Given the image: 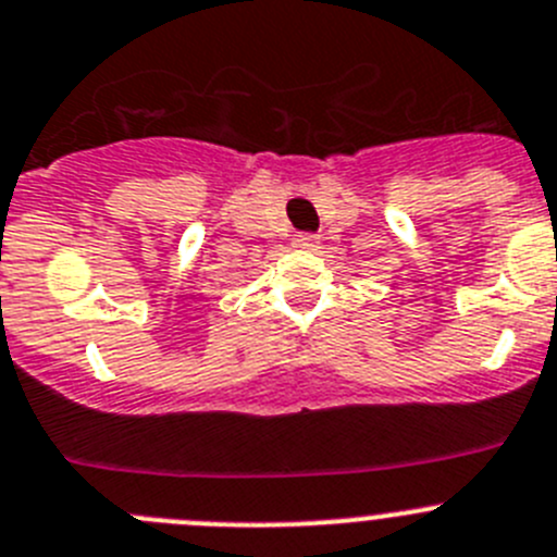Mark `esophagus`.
Here are the masks:
<instances>
[{
  "instance_id": "esophagus-1",
  "label": "esophagus",
  "mask_w": 557,
  "mask_h": 557,
  "mask_svg": "<svg viewBox=\"0 0 557 557\" xmlns=\"http://www.w3.org/2000/svg\"><path fill=\"white\" fill-rule=\"evenodd\" d=\"M294 244L302 249H315L321 244V238L315 236V233H299V236L294 238Z\"/></svg>"
}]
</instances>
